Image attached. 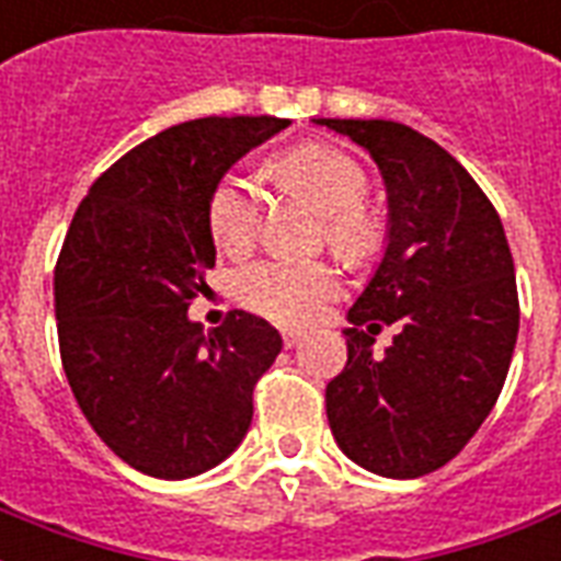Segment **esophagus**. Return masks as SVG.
Segmentation results:
<instances>
[{
    "instance_id": "1",
    "label": "esophagus",
    "mask_w": 561,
    "mask_h": 561,
    "mask_svg": "<svg viewBox=\"0 0 561 561\" xmlns=\"http://www.w3.org/2000/svg\"><path fill=\"white\" fill-rule=\"evenodd\" d=\"M280 336H284L286 348H293V345H298V340H301V331H296V328H284Z\"/></svg>"
}]
</instances>
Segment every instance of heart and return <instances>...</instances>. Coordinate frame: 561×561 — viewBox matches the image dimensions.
Instances as JSON below:
<instances>
[{
  "label": "heart",
  "instance_id": "obj_1",
  "mask_svg": "<svg viewBox=\"0 0 561 561\" xmlns=\"http://www.w3.org/2000/svg\"><path fill=\"white\" fill-rule=\"evenodd\" d=\"M277 180L322 213V236L348 263H366L381 248V221L364 206V168L343 150L301 145L280 156ZM209 230L227 254H242L260 230V201L242 176H225L209 195ZM340 272L325 260H260L236 277V296L254 313L280 325H307L340 296Z\"/></svg>",
  "mask_w": 561,
  "mask_h": 561
}]
</instances>
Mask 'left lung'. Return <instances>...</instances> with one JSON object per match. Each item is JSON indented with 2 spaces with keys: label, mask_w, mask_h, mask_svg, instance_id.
<instances>
[{
  "label": "left lung",
  "mask_w": 561,
  "mask_h": 561,
  "mask_svg": "<svg viewBox=\"0 0 561 561\" xmlns=\"http://www.w3.org/2000/svg\"><path fill=\"white\" fill-rule=\"evenodd\" d=\"M316 124L376 159L387 188V248L345 328L348 360L328 385L336 446L387 479L444 467L485 423L520 325L503 221L444 147L396 121ZM400 325L371 355L373 333Z\"/></svg>",
  "instance_id": "obj_1"
}]
</instances>
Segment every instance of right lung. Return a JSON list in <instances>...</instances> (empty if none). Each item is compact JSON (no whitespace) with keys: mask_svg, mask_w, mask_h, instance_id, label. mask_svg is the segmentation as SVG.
I'll return each instance as SVG.
<instances>
[{"mask_svg":"<svg viewBox=\"0 0 561 561\" xmlns=\"http://www.w3.org/2000/svg\"><path fill=\"white\" fill-rule=\"evenodd\" d=\"M286 126L272 115L171 126L96 176L70 221L56 263L65 376L103 444L141 473H204L251 425L280 334L245 310L204 334L188 305L216 265L213 188Z\"/></svg>","mask_w":561,"mask_h":561,"instance_id":"1","label":"right lung"}]
</instances>
